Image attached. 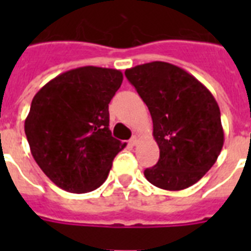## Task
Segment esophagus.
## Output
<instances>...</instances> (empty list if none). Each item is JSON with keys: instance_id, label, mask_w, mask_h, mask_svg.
<instances>
[{"instance_id": "esophagus-1", "label": "esophagus", "mask_w": 251, "mask_h": 251, "mask_svg": "<svg viewBox=\"0 0 251 251\" xmlns=\"http://www.w3.org/2000/svg\"><path fill=\"white\" fill-rule=\"evenodd\" d=\"M138 142H139V137H138V135H133V138H131V139H130V145L131 146H137V143Z\"/></svg>"}]
</instances>
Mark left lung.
Segmentation results:
<instances>
[{
    "instance_id": "left-lung-1",
    "label": "left lung",
    "mask_w": 251,
    "mask_h": 251,
    "mask_svg": "<svg viewBox=\"0 0 251 251\" xmlns=\"http://www.w3.org/2000/svg\"><path fill=\"white\" fill-rule=\"evenodd\" d=\"M152 117L160 157L147 168L149 182L164 190L194 185L218 160L224 145L220 109L206 86L176 65L153 61L127 69Z\"/></svg>"
}]
</instances>
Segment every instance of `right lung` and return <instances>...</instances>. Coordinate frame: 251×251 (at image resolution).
I'll return each mask as SVG.
<instances>
[{"label": "right lung", "instance_id": "right-lung-1", "mask_svg": "<svg viewBox=\"0 0 251 251\" xmlns=\"http://www.w3.org/2000/svg\"><path fill=\"white\" fill-rule=\"evenodd\" d=\"M116 69L83 66L65 72L32 99L25 133L33 159L69 193L101 186L126 143L112 137L108 104L121 87Z\"/></svg>", "mask_w": 251, "mask_h": 251}]
</instances>
